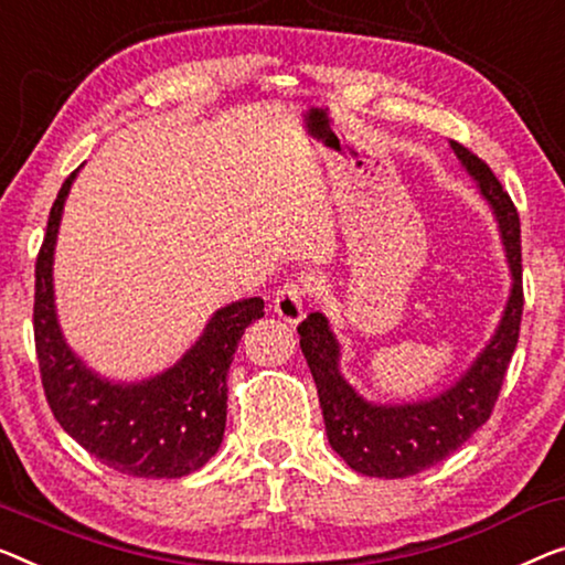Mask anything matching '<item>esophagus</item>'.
Wrapping results in <instances>:
<instances>
[{
    "instance_id": "34e87169",
    "label": "esophagus",
    "mask_w": 565,
    "mask_h": 565,
    "mask_svg": "<svg viewBox=\"0 0 565 565\" xmlns=\"http://www.w3.org/2000/svg\"><path fill=\"white\" fill-rule=\"evenodd\" d=\"M274 311L279 315L284 322L289 324H299L307 315V305H305V289L297 281L286 284L284 289L276 294L274 299Z\"/></svg>"
}]
</instances>
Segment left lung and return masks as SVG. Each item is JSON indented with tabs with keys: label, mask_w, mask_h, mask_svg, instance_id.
<instances>
[{
	"label": "left lung",
	"mask_w": 565,
	"mask_h": 565,
	"mask_svg": "<svg viewBox=\"0 0 565 565\" xmlns=\"http://www.w3.org/2000/svg\"><path fill=\"white\" fill-rule=\"evenodd\" d=\"M449 147L498 223L510 271V291L500 322L467 370L426 398L373 401L344 377L342 344L322 311H311L297 327L299 348L317 383L327 441L344 465L365 477H411L457 451L490 418L518 344L523 317L518 210L482 159L457 141H449Z\"/></svg>",
	"instance_id": "obj_1"
}]
</instances>
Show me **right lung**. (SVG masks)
Masks as SVG:
<instances>
[{"instance_id":"right-lung-1","label":"right lung","mask_w":565,"mask_h":565,"mask_svg":"<svg viewBox=\"0 0 565 565\" xmlns=\"http://www.w3.org/2000/svg\"><path fill=\"white\" fill-rule=\"evenodd\" d=\"M81 170L63 182L35 266V348L50 411L71 439L121 475L180 479L215 457L225 431L231 360L243 330L264 317L248 297L213 311L180 360L141 381H114L67 344L55 305V246L65 200Z\"/></svg>"}]
</instances>
